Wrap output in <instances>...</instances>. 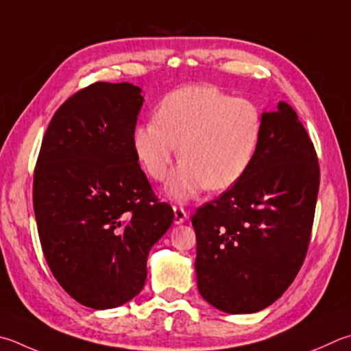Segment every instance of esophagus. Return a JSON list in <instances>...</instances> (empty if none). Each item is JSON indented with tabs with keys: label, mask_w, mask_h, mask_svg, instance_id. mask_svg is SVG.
I'll return each mask as SVG.
<instances>
[{
	"label": "esophagus",
	"mask_w": 351,
	"mask_h": 351,
	"mask_svg": "<svg viewBox=\"0 0 351 351\" xmlns=\"http://www.w3.org/2000/svg\"><path fill=\"white\" fill-rule=\"evenodd\" d=\"M173 213H175V224L176 226H180V224H182V222H186L187 218H189L186 210H184L180 206H175L173 207Z\"/></svg>",
	"instance_id": "1"
}]
</instances>
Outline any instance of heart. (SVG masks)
Returning <instances> with one entry per match:
<instances>
[{"label": "heart", "instance_id": "1", "mask_svg": "<svg viewBox=\"0 0 351 351\" xmlns=\"http://www.w3.org/2000/svg\"><path fill=\"white\" fill-rule=\"evenodd\" d=\"M263 113L245 98L213 86H186L165 95L156 118L136 124L132 145L144 170L162 181L178 155L165 193L187 201L202 190H226L237 184L256 155Z\"/></svg>", "mask_w": 351, "mask_h": 351}]
</instances>
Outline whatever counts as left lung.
Returning a JSON list of instances; mask_svg holds the SVG:
<instances>
[{
  "mask_svg": "<svg viewBox=\"0 0 351 351\" xmlns=\"http://www.w3.org/2000/svg\"><path fill=\"white\" fill-rule=\"evenodd\" d=\"M319 190L311 139L290 104L263 113L245 175L196 210L197 290L215 308L256 313L282 296L307 254Z\"/></svg>",
  "mask_w": 351,
  "mask_h": 351,
  "instance_id": "8db88e82",
  "label": "left lung"
}]
</instances>
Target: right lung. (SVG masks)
<instances>
[{
    "instance_id": "obj_1",
    "label": "right lung",
    "mask_w": 351,
    "mask_h": 351,
    "mask_svg": "<svg viewBox=\"0 0 351 351\" xmlns=\"http://www.w3.org/2000/svg\"><path fill=\"white\" fill-rule=\"evenodd\" d=\"M141 92L130 82H95L75 93L53 114L36 161L44 256L62 289L95 310L143 290L150 248L173 222L132 145Z\"/></svg>"
}]
</instances>
